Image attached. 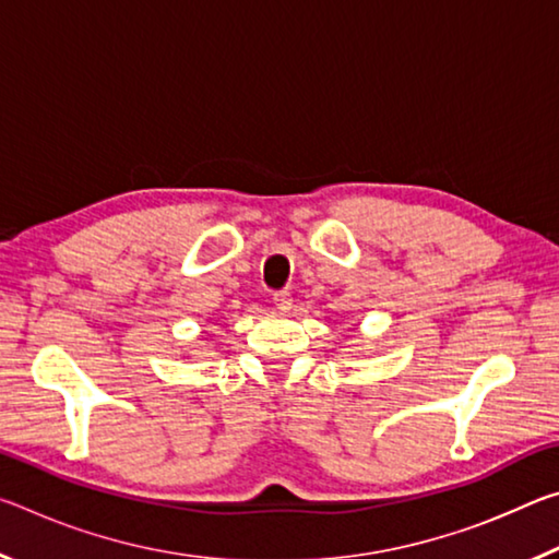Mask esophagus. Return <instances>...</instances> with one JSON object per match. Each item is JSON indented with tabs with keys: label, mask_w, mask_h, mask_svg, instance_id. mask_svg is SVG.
<instances>
[{
	"label": "esophagus",
	"mask_w": 559,
	"mask_h": 559,
	"mask_svg": "<svg viewBox=\"0 0 559 559\" xmlns=\"http://www.w3.org/2000/svg\"><path fill=\"white\" fill-rule=\"evenodd\" d=\"M273 302H276V308L283 310V313H288V310L293 308V296L288 290H278V293H273Z\"/></svg>",
	"instance_id": "obj_1"
}]
</instances>
